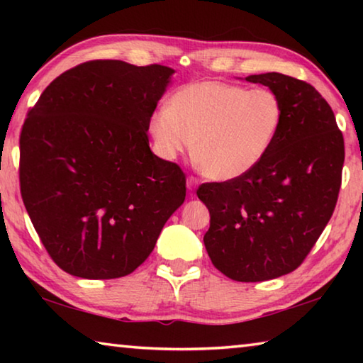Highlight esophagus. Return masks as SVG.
Instances as JSON below:
<instances>
[{
    "mask_svg": "<svg viewBox=\"0 0 363 363\" xmlns=\"http://www.w3.org/2000/svg\"><path fill=\"white\" fill-rule=\"evenodd\" d=\"M196 187H199V179H196V177H194V176L187 177V189L190 190V192H194Z\"/></svg>",
    "mask_w": 363,
    "mask_h": 363,
    "instance_id": "1",
    "label": "esophagus"
}]
</instances>
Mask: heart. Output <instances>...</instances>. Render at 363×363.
Instances as JSON below:
<instances>
[{
	"mask_svg": "<svg viewBox=\"0 0 363 363\" xmlns=\"http://www.w3.org/2000/svg\"><path fill=\"white\" fill-rule=\"evenodd\" d=\"M281 123V102L267 88L199 82L177 89L168 107L150 115L147 131L160 158L173 162L192 150L214 181H233L267 155Z\"/></svg>",
	"mask_w": 363,
	"mask_h": 363,
	"instance_id": "1",
	"label": "heart"
}]
</instances>
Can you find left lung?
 <instances>
[{
    "instance_id": "1",
    "label": "left lung",
    "mask_w": 363,
    "mask_h": 363,
    "mask_svg": "<svg viewBox=\"0 0 363 363\" xmlns=\"http://www.w3.org/2000/svg\"><path fill=\"white\" fill-rule=\"evenodd\" d=\"M281 102L262 162L243 177L196 190L210 211L203 242L214 267L237 281L293 272L323 232L341 187L344 140L328 102L309 83L270 72L245 78Z\"/></svg>"
}]
</instances>
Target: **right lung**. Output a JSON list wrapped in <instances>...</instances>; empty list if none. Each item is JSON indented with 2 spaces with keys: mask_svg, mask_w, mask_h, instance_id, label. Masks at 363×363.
<instances>
[{
  "mask_svg": "<svg viewBox=\"0 0 363 363\" xmlns=\"http://www.w3.org/2000/svg\"><path fill=\"white\" fill-rule=\"evenodd\" d=\"M174 70L91 60L43 91L21 133V194L57 266L118 279L143 264L184 200L186 176L149 147Z\"/></svg>",
  "mask_w": 363,
  "mask_h": 363,
  "instance_id": "right-lung-1",
  "label": "right lung"
}]
</instances>
